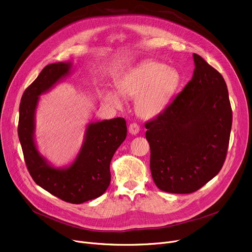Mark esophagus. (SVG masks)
Masks as SVG:
<instances>
[{
    "instance_id": "34e87169",
    "label": "esophagus",
    "mask_w": 252,
    "mask_h": 252,
    "mask_svg": "<svg viewBox=\"0 0 252 252\" xmlns=\"http://www.w3.org/2000/svg\"><path fill=\"white\" fill-rule=\"evenodd\" d=\"M128 131L131 134H136L140 131V126L138 124H135V123L130 124L129 126H128Z\"/></svg>"
}]
</instances>
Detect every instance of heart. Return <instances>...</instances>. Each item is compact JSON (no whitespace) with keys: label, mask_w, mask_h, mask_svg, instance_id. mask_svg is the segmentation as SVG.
Returning <instances> with one entry per match:
<instances>
[{"label":"heart","mask_w":252,"mask_h":252,"mask_svg":"<svg viewBox=\"0 0 252 252\" xmlns=\"http://www.w3.org/2000/svg\"><path fill=\"white\" fill-rule=\"evenodd\" d=\"M181 80L180 72L158 61H147L136 65L116 82V89L103 91V99L120 107L124 98H135V110L144 119H152L161 113L177 90Z\"/></svg>","instance_id":"b5f03b06"}]
</instances>
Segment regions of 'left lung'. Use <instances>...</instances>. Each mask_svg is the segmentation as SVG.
I'll use <instances>...</instances> for the list:
<instances>
[{"mask_svg": "<svg viewBox=\"0 0 252 252\" xmlns=\"http://www.w3.org/2000/svg\"><path fill=\"white\" fill-rule=\"evenodd\" d=\"M192 79L158 116L146 124L156 186L174 194L203 187L221 170L232 126L222 75L193 54Z\"/></svg>", "mask_w": 252, "mask_h": 252, "instance_id": "1", "label": "left lung"}]
</instances>
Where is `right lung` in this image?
Wrapping results in <instances>:
<instances>
[{
	"label": "right lung",
	"instance_id": "add662e5",
	"mask_svg": "<svg viewBox=\"0 0 252 252\" xmlns=\"http://www.w3.org/2000/svg\"><path fill=\"white\" fill-rule=\"evenodd\" d=\"M71 62L47 65L23 94L18 134L28 171L36 184L59 199L81 204L101 196L110 183L111 158L126 138L123 118L91 122L74 161L55 167L42 156L35 141L36 110L40 95L47 94L72 71Z\"/></svg>",
	"mask_w": 252,
	"mask_h": 252
}]
</instances>
